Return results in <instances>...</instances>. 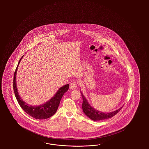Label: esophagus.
Wrapping results in <instances>:
<instances>
[{
    "instance_id": "1",
    "label": "esophagus",
    "mask_w": 149,
    "mask_h": 149,
    "mask_svg": "<svg viewBox=\"0 0 149 149\" xmlns=\"http://www.w3.org/2000/svg\"><path fill=\"white\" fill-rule=\"evenodd\" d=\"M77 82L76 81H74V82H72L70 84V88L72 90H75L77 88Z\"/></svg>"
}]
</instances>
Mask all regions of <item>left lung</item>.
<instances>
[{"mask_svg":"<svg viewBox=\"0 0 149 149\" xmlns=\"http://www.w3.org/2000/svg\"><path fill=\"white\" fill-rule=\"evenodd\" d=\"M82 97L83 99V102L82 104V108L84 113L86 114V115L93 121H99V120H103L105 119L110 118L113 117L116 114H117L122 109V107L120 108L117 110H115L111 113H105L103 112H100L95 110V109L92 108L90 104L88 103L87 100H86L85 97L82 94Z\"/></svg>","mask_w":149,"mask_h":149,"instance_id":"1","label":"left lung"}]
</instances>
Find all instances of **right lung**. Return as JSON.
<instances>
[{"label":"right lung","instance_id":"1","mask_svg":"<svg viewBox=\"0 0 149 149\" xmlns=\"http://www.w3.org/2000/svg\"><path fill=\"white\" fill-rule=\"evenodd\" d=\"M23 57V56L19 59L18 65L14 72L13 88L15 97L21 108L32 117L39 120H44L48 118L53 116L57 111L61 98L63 97V95L68 90L69 85L67 84L61 87L57 91V92L56 93V95H54V97H53L45 104L41 105L39 106H31L26 104L25 102L23 101L21 97H19V95H18L16 82V76L17 70L19 63L20 62L21 59Z\"/></svg>","mask_w":149,"mask_h":149}]
</instances>
